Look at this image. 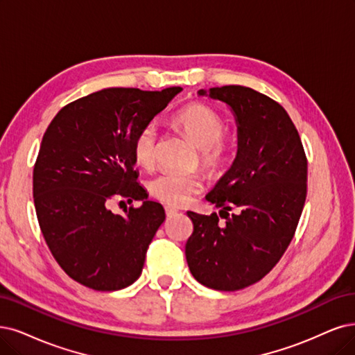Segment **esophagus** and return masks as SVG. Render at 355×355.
Masks as SVG:
<instances>
[{
  "label": "esophagus",
  "mask_w": 355,
  "mask_h": 355,
  "mask_svg": "<svg viewBox=\"0 0 355 355\" xmlns=\"http://www.w3.org/2000/svg\"><path fill=\"white\" fill-rule=\"evenodd\" d=\"M165 214H166L168 218H169V216H174V215L178 214V209H175V207H173V206H165Z\"/></svg>",
  "instance_id": "1"
}]
</instances>
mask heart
<instances>
[{
  "mask_svg": "<svg viewBox=\"0 0 355 355\" xmlns=\"http://www.w3.org/2000/svg\"><path fill=\"white\" fill-rule=\"evenodd\" d=\"M174 123L200 149V162L209 171H218L224 166L232 155L234 141L228 137L225 121L209 105L196 102L178 111ZM157 128L153 123L141 127L133 141V156L140 166L150 168L155 161ZM203 187L198 174L161 173L155 175L148 184L152 198L169 206H180L190 200Z\"/></svg>",
  "mask_w": 355,
  "mask_h": 355,
  "instance_id": "heart-1",
  "label": "heart"
}]
</instances>
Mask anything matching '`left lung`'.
Returning a JSON list of instances; mask_svg holds the SVG:
<instances>
[{
	"label": "left lung",
	"instance_id": "obj_1",
	"mask_svg": "<svg viewBox=\"0 0 355 355\" xmlns=\"http://www.w3.org/2000/svg\"><path fill=\"white\" fill-rule=\"evenodd\" d=\"M199 96L227 103L237 124V155L206 194L216 214L187 212L193 234L186 259L196 281L218 291L252 285L290 245L307 194V159L290 115L269 96L245 86H222ZM235 205L238 214L229 216Z\"/></svg>",
	"mask_w": 355,
	"mask_h": 355
}]
</instances>
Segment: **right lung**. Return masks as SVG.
Returning <instances> with one entry per match:
<instances>
[{"label": "right lung", "mask_w": 355, "mask_h": 355, "mask_svg": "<svg viewBox=\"0 0 355 355\" xmlns=\"http://www.w3.org/2000/svg\"><path fill=\"white\" fill-rule=\"evenodd\" d=\"M181 90L103 89L65 105L48 125L33 168L36 215L52 256L78 284L116 291L140 277L165 211L136 181L133 141ZM114 195L142 206L112 214Z\"/></svg>", "instance_id": "right-lung-1"}]
</instances>
